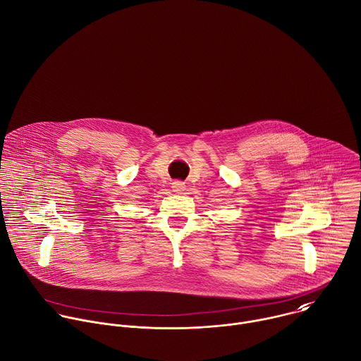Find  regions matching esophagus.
Here are the masks:
<instances>
[{"label": "esophagus", "mask_w": 361, "mask_h": 361, "mask_svg": "<svg viewBox=\"0 0 361 361\" xmlns=\"http://www.w3.org/2000/svg\"><path fill=\"white\" fill-rule=\"evenodd\" d=\"M171 188H173V191L174 192H183L184 190H185V184L183 183V181H174L173 184H171Z\"/></svg>", "instance_id": "obj_1"}]
</instances>
